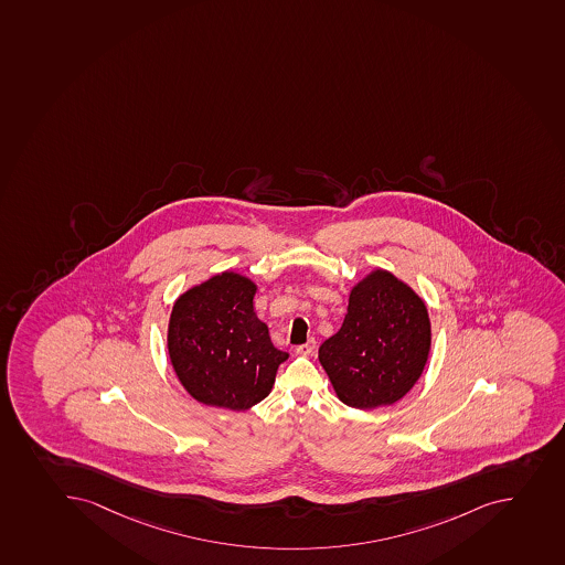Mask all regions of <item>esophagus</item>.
<instances>
[{
    "label": "esophagus",
    "instance_id": "1",
    "mask_svg": "<svg viewBox=\"0 0 565 565\" xmlns=\"http://www.w3.org/2000/svg\"><path fill=\"white\" fill-rule=\"evenodd\" d=\"M296 352L299 353V355H313V352H316V341L310 339L308 343L299 344V347L296 349Z\"/></svg>",
    "mask_w": 565,
    "mask_h": 565
}]
</instances>
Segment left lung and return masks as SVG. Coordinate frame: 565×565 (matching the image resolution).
<instances>
[{
	"instance_id": "obj_1",
	"label": "left lung",
	"mask_w": 565,
	"mask_h": 565,
	"mask_svg": "<svg viewBox=\"0 0 565 565\" xmlns=\"http://www.w3.org/2000/svg\"><path fill=\"white\" fill-rule=\"evenodd\" d=\"M430 344L425 301L388 269L374 268L352 286L343 324L321 344L319 363L344 405L372 411L412 391Z\"/></svg>"
}]
</instances>
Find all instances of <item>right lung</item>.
<instances>
[{
	"label": "right lung",
	"instance_id": "obj_1",
	"mask_svg": "<svg viewBox=\"0 0 565 565\" xmlns=\"http://www.w3.org/2000/svg\"><path fill=\"white\" fill-rule=\"evenodd\" d=\"M255 280L226 269L182 291L169 316L168 352L180 385L202 405L248 411L268 396L290 353L277 350L254 308Z\"/></svg>",
	"mask_w": 565,
	"mask_h": 565
}]
</instances>
